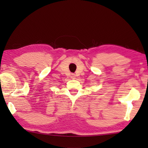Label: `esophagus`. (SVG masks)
<instances>
[{"label":"esophagus","instance_id":"34e87169","mask_svg":"<svg viewBox=\"0 0 148 148\" xmlns=\"http://www.w3.org/2000/svg\"><path fill=\"white\" fill-rule=\"evenodd\" d=\"M75 77H76V76H75V74H72L71 75V77H72V78L74 79V78H75Z\"/></svg>","mask_w":148,"mask_h":148}]
</instances>
